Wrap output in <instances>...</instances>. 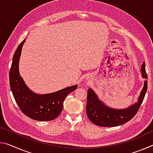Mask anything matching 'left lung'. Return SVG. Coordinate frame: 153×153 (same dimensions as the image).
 Here are the masks:
<instances>
[{
	"instance_id": "left-lung-1",
	"label": "left lung",
	"mask_w": 153,
	"mask_h": 153,
	"mask_svg": "<svg viewBox=\"0 0 153 153\" xmlns=\"http://www.w3.org/2000/svg\"><path fill=\"white\" fill-rule=\"evenodd\" d=\"M141 73L143 78H147L145 69V63L141 67ZM147 80L144 81V87L139 95L138 102L123 109H115L110 108L100 101L97 95L92 89L88 90L86 114L90 121L94 124L102 127H115L126 123L131 120L138 112L140 107L143 102L146 94Z\"/></svg>"
}]
</instances>
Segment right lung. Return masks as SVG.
Wrapping results in <instances>:
<instances>
[{"label":"right lung","mask_w":153,"mask_h":153,"mask_svg":"<svg viewBox=\"0 0 153 153\" xmlns=\"http://www.w3.org/2000/svg\"><path fill=\"white\" fill-rule=\"evenodd\" d=\"M25 41H22L15 51L10 69L9 82L13 95L21 111L28 117L42 121L53 120L62 111L67 96L74 91L77 85L46 94L31 91L19 71V57Z\"/></svg>","instance_id":"right-lung-1"}]
</instances>
